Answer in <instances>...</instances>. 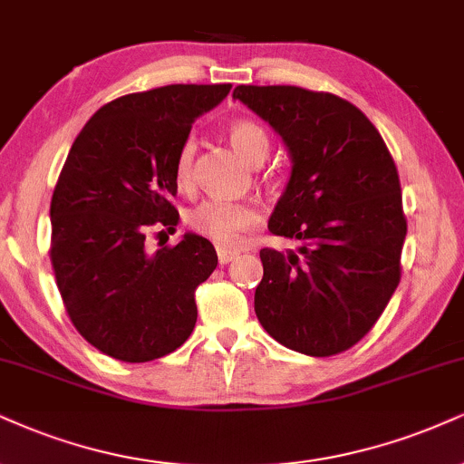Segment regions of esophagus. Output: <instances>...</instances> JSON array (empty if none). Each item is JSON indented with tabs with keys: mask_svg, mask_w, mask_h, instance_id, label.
<instances>
[{
	"mask_svg": "<svg viewBox=\"0 0 464 464\" xmlns=\"http://www.w3.org/2000/svg\"><path fill=\"white\" fill-rule=\"evenodd\" d=\"M238 254H241V251L227 249V247H217V258H219V265H227V262H232Z\"/></svg>",
	"mask_w": 464,
	"mask_h": 464,
	"instance_id": "1",
	"label": "esophagus"
}]
</instances>
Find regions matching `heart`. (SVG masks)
<instances>
[{
    "instance_id": "obj_1",
    "label": "heart",
    "mask_w": 464,
    "mask_h": 464,
    "mask_svg": "<svg viewBox=\"0 0 464 464\" xmlns=\"http://www.w3.org/2000/svg\"><path fill=\"white\" fill-rule=\"evenodd\" d=\"M227 140L238 157L247 165H260L271 150V140L266 130L254 120H237L227 127ZM196 140L187 137L174 157V179L179 187L187 188L193 182V161H196ZM187 226L202 234L217 245H238L241 234L247 232L258 213L254 206L245 202H227V199H202L187 210Z\"/></svg>"
}]
</instances>
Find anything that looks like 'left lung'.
Segmentation results:
<instances>
[{
    "label": "left lung",
    "instance_id": "8db88e82",
    "mask_svg": "<svg viewBox=\"0 0 464 464\" xmlns=\"http://www.w3.org/2000/svg\"><path fill=\"white\" fill-rule=\"evenodd\" d=\"M293 171L268 219L299 251L262 249L256 316L290 351L331 357L374 327L400 282L407 217L396 163L374 124L340 96L296 85H238Z\"/></svg>",
    "mask_w": 464,
    "mask_h": 464
}]
</instances>
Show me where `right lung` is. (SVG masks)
<instances>
[{
    "mask_svg": "<svg viewBox=\"0 0 464 464\" xmlns=\"http://www.w3.org/2000/svg\"><path fill=\"white\" fill-rule=\"evenodd\" d=\"M230 83H174L120 96L85 122L51 198V265L74 329L101 353L144 363L185 344L196 288L217 251L187 232L148 254L146 227L176 232L174 157Z\"/></svg>",
    "mask_w": 464,
    "mask_h": 464,
    "instance_id": "1",
    "label": "right lung"
}]
</instances>
